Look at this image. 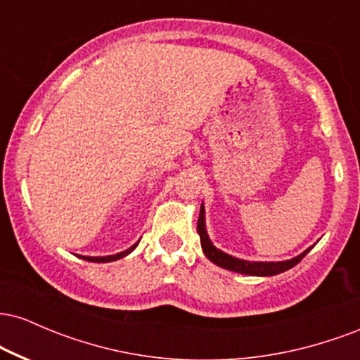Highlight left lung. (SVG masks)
I'll list each match as a JSON object with an SVG mask.
<instances>
[{"label": "left lung", "instance_id": "left-lung-1", "mask_svg": "<svg viewBox=\"0 0 360 360\" xmlns=\"http://www.w3.org/2000/svg\"><path fill=\"white\" fill-rule=\"evenodd\" d=\"M198 233H200L201 238V247H203L205 255L212 260L213 264L223 267V269H229L233 272H238V274H247V276H276L281 274V272L291 269L296 264L300 262L304 255L311 250V247L303 252V254L296 255V257L289 260H281V262H250V260H242L237 257H232V255L225 254V252L217 249L213 245L212 240H210L208 232H206L205 225V206L201 205L200 210V218H198Z\"/></svg>", "mask_w": 360, "mask_h": 360}]
</instances>
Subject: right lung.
I'll use <instances>...</instances> for the list:
<instances>
[{
	"label": "right lung",
	"mask_w": 360,
	"mask_h": 360,
	"mask_svg": "<svg viewBox=\"0 0 360 360\" xmlns=\"http://www.w3.org/2000/svg\"><path fill=\"white\" fill-rule=\"evenodd\" d=\"M137 245H139V242L135 243V245H131L130 249H127V250L120 252V254H115V255H105V257H86V255H82V259H84V260H89V262H113V260H118V259L125 257V255L130 254V252L134 250L135 247H137Z\"/></svg>",
	"instance_id": "right-lung-1"
}]
</instances>
